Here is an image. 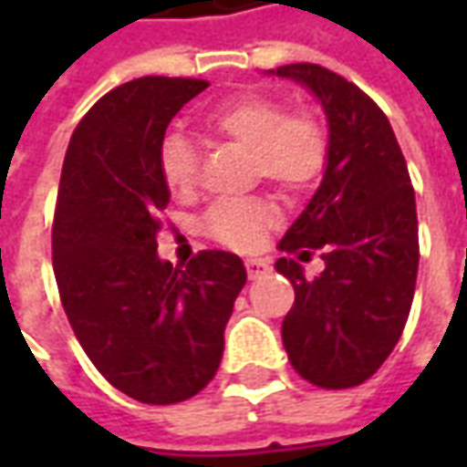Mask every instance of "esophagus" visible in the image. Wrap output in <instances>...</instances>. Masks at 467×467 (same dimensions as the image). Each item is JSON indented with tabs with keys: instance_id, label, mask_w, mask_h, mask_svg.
<instances>
[{
	"instance_id": "esophagus-1",
	"label": "esophagus",
	"mask_w": 467,
	"mask_h": 467,
	"mask_svg": "<svg viewBox=\"0 0 467 467\" xmlns=\"http://www.w3.org/2000/svg\"><path fill=\"white\" fill-rule=\"evenodd\" d=\"M244 267H247V277H250V280H260L263 275L270 273V263H267V260H260V257H250V260L244 263Z\"/></svg>"
}]
</instances>
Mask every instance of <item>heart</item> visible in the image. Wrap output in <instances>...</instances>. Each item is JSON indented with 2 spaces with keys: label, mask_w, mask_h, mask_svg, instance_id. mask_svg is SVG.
<instances>
[{
  "label": "heart",
  "mask_w": 467,
  "mask_h": 467,
  "mask_svg": "<svg viewBox=\"0 0 467 467\" xmlns=\"http://www.w3.org/2000/svg\"><path fill=\"white\" fill-rule=\"evenodd\" d=\"M202 127L214 137L253 154L254 174L280 192L310 190L327 162V137L313 115H287L280 99L243 95L214 105L202 115ZM160 174L174 197H190L197 184V150L182 134H167L160 144ZM277 223V210L263 197L220 202L207 210L204 233L233 250H254L263 234Z\"/></svg>",
  "instance_id": "b5f03b06"
}]
</instances>
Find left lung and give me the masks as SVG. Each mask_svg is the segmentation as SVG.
<instances>
[{
	"instance_id": "1",
	"label": "left lung",
	"mask_w": 467,
	"mask_h": 467,
	"mask_svg": "<svg viewBox=\"0 0 467 467\" xmlns=\"http://www.w3.org/2000/svg\"><path fill=\"white\" fill-rule=\"evenodd\" d=\"M267 75L310 89L327 119L323 180L280 240L283 253L323 250L325 270L280 257L295 287L283 345L305 380L355 388L388 360L410 313L418 277V213L408 164L388 117L360 87L320 65H285Z\"/></svg>"
}]
</instances>
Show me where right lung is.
I'll return each mask as SVG.
<instances>
[{"mask_svg":"<svg viewBox=\"0 0 467 467\" xmlns=\"http://www.w3.org/2000/svg\"><path fill=\"white\" fill-rule=\"evenodd\" d=\"M202 79L140 77L107 92L69 140L52 260L87 358L117 390L150 405L192 398L213 380L224 325L244 287L243 260L204 250L172 267L157 254L167 124Z\"/></svg>","mask_w":467,"mask_h":467,"instance_id":"add662e5","label":"right lung"}]
</instances>
